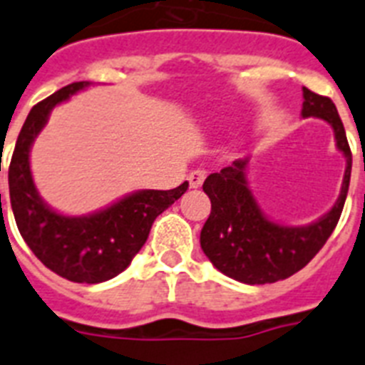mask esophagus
Returning a JSON list of instances; mask_svg holds the SVG:
<instances>
[{
    "label": "esophagus",
    "mask_w": 365,
    "mask_h": 365,
    "mask_svg": "<svg viewBox=\"0 0 365 365\" xmlns=\"http://www.w3.org/2000/svg\"><path fill=\"white\" fill-rule=\"evenodd\" d=\"M204 178H206L204 170H192V173H189V176H187L189 187H191V189L200 187V185H202V182H204Z\"/></svg>",
    "instance_id": "1"
}]
</instances>
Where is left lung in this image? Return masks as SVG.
<instances>
[{
	"label": "left lung",
	"mask_w": 365,
	"mask_h": 365,
	"mask_svg": "<svg viewBox=\"0 0 365 365\" xmlns=\"http://www.w3.org/2000/svg\"><path fill=\"white\" fill-rule=\"evenodd\" d=\"M302 118H321L334 129L337 150L346 161L341 191L330 212L309 225L275 223L260 210L247 182L250 157L234 161L221 173L204 180V192L210 197L212 212L200 230V247L221 274L247 285H266L287 279L315 257L336 229L343 212L352 153L345 127L331 99L304 88Z\"/></svg>",
	"instance_id": "obj_1"
}]
</instances>
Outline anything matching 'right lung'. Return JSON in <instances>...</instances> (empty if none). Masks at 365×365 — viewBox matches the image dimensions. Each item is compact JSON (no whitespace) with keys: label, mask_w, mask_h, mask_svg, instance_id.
I'll return each mask as SVG.
<instances>
[{"label":"right lung","mask_w":365,"mask_h":365,"mask_svg":"<svg viewBox=\"0 0 365 365\" xmlns=\"http://www.w3.org/2000/svg\"><path fill=\"white\" fill-rule=\"evenodd\" d=\"M88 86L90 82L65 86L29 110L9 165V198L24 242L46 268L75 283H103L131 264L157 215L173 206L189 183L170 191L129 192L88 215H63L50 208L35 187L29 152L52 108Z\"/></svg>","instance_id":"obj_1"}]
</instances>
